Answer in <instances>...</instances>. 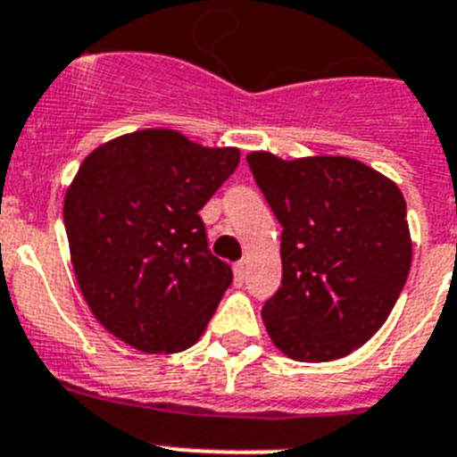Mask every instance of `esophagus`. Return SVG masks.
<instances>
[{
	"instance_id": "obj_1",
	"label": "esophagus",
	"mask_w": 457,
	"mask_h": 457,
	"mask_svg": "<svg viewBox=\"0 0 457 457\" xmlns=\"http://www.w3.org/2000/svg\"><path fill=\"white\" fill-rule=\"evenodd\" d=\"M245 273H248V266H245V262H237V264H234V279H237V285H244Z\"/></svg>"
}]
</instances>
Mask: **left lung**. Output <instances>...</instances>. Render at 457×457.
I'll return each instance as SVG.
<instances>
[{
	"label": "left lung",
	"instance_id": "8db88e82",
	"mask_svg": "<svg viewBox=\"0 0 457 457\" xmlns=\"http://www.w3.org/2000/svg\"><path fill=\"white\" fill-rule=\"evenodd\" d=\"M245 159L282 225V287L262 310L269 337L291 360H339L380 330L405 287L403 193L357 159Z\"/></svg>",
	"mask_w": 457,
	"mask_h": 457
}]
</instances>
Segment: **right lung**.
I'll list each match as a JSON object with an SVG mask.
<instances>
[{
  "label": "right lung",
  "mask_w": 457,
  "mask_h": 457,
  "mask_svg": "<svg viewBox=\"0 0 457 457\" xmlns=\"http://www.w3.org/2000/svg\"><path fill=\"white\" fill-rule=\"evenodd\" d=\"M237 147H203L175 129H141L93 150L65 193L77 282L102 326L143 353L200 339L232 285L200 209L237 170Z\"/></svg>",
  "instance_id": "obj_1"
}]
</instances>
